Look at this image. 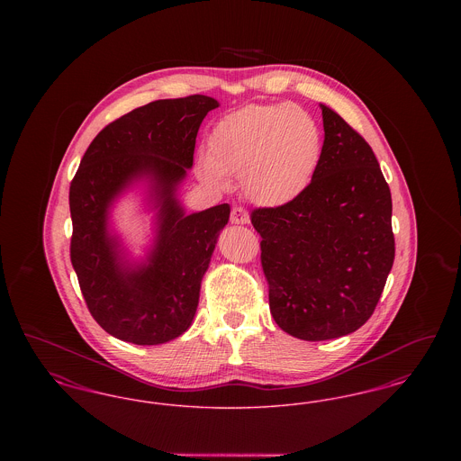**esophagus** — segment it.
<instances>
[{"mask_svg":"<svg viewBox=\"0 0 461 461\" xmlns=\"http://www.w3.org/2000/svg\"><path fill=\"white\" fill-rule=\"evenodd\" d=\"M230 221H231L233 224H247V222H249V212H247L243 207H233V209H231Z\"/></svg>","mask_w":461,"mask_h":461,"instance_id":"34e87169","label":"esophagus"}]
</instances>
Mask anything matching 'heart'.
I'll return each instance as SVG.
<instances>
[{"instance_id":"b5f03b06","label":"heart","mask_w":461,"mask_h":461,"mask_svg":"<svg viewBox=\"0 0 461 461\" xmlns=\"http://www.w3.org/2000/svg\"><path fill=\"white\" fill-rule=\"evenodd\" d=\"M323 134L314 117L294 104L247 105L224 115L200 155L198 176L220 188L241 176L249 200L276 207L299 197L318 171Z\"/></svg>"}]
</instances>
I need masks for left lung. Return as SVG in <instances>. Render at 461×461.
Instances as JSON below:
<instances>
[{
  "mask_svg": "<svg viewBox=\"0 0 461 461\" xmlns=\"http://www.w3.org/2000/svg\"><path fill=\"white\" fill-rule=\"evenodd\" d=\"M325 141L311 185L250 214L276 325L303 340L363 327L394 263L393 198L366 140L321 105Z\"/></svg>",
  "mask_w": 461,
  "mask_h": 461,
  "instance_id": "obj_1",
  "label": "left lung"
}]
</instances>
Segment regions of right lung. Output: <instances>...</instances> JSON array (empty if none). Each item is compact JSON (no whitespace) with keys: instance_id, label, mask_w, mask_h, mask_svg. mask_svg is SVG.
<instances>
[{"instance_id":"obj_1","label":"right lung","mask_w":461,"mask_h":461,"mask_svg":"<svg viewBox=\"0 0 461 461\" xmlns=\"http://www.w3.org/2000/svg\"><path fill=\"white\" fill-rule=\"evenodd\" d=\"M216 107L211 96L190 95L131 110L96 134L72 177L70 261L91 316L115 339L155 346L192 325L230 205L186 216L175 192L194 164L198 128ZM141 175L161 205L159 235L149 264L132 270L120 261L106 218L113 197Z\"/></svg>"}]
</instances>
